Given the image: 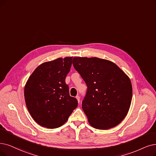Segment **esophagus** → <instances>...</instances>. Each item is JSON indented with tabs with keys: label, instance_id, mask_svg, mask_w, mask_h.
I'll return each mask as SVG.
<instances>
[{
	"label": "esophagus",
	"instance_id": "1",
	"mask_svg": "<svg viewBox=\"0 0 156 156\" xmlns=\"http://www.w3.org/2000/svg\"><path fill=\"white\" fill-rule=\"evenodd\" d=\"M76 98H77V100L78 102L79 103V102H80V97H79V95H77V96H76Z\"/></svg>",
	"mask_w": 156,
	"mask_h": 156
}]
</instances>
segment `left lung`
<instances>
[{"mask_svg": "<svg viewBox=\"0 0 156 156\" xmlns=\"http://www.w3.org/2000/svg\"><path fill=\"white\" fill-rule=\"evenodd\" d=\"M73 65L88 87L82 108L90 125L102 130L118 125L132 101L129 77L113 62L98 58H73Z\"/></svg>", "mask_w": 156, "mask_h": 156, "instance_id": "left-lung-1", "label": "left lung"}]
</instances>
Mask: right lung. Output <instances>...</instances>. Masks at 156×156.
<instances>
[{
	"label": "right lung",
	"instance_id": "1",
	"mask_svg": "<svg viewBox=\"0 0 156 156\" xmlns=\"http://www.w3.org/2000/svg\"><path fill=\"white\" fill-rule=\"evenodd\" d=\"M72 63V57L43 63L36 68L25 86L27 109L34 121L42 127H61L77 107V100L70 96L65 83Z\"/></svg>",
	"mask_w": 156,
	"mask_h": 156
}]
</instances>
